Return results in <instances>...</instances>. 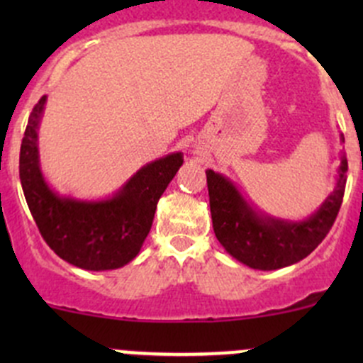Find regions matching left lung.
I'll list each match as a JSON object with an SVG mask.
<instances>
[{
	"instance_id": "obj_1",
	"label": "left lung",
	"mask_w": 363,
	"mask_h": 363,
	"mask_svg": "<svg viewBox=\"0 0 363 363\" xmlns=\"http://www.w3.org/2000/svg\"><path fill=\"white\" fill-rule=\"evenodd\" d=\"M340 140L344 142L342 135ZM346 172L347 160L342 155L334 191L309 218L290 221L252 208L228 177L207 170L216 237L228 255L251 269L276 270L294 265L316 250L330 232L342 203Z\"/></svg>"
}]
</instances>
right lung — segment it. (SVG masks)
Segmentation results:
<instances>
[{
	"instance_id": "1",
	"label": "right lung",
	"mask_w": 363,
	"mask_h": 363,
	"mask_svg": "<svg viewBox=\"0 0 363 363\" xmlns=\"http://www.w3.org/2000/svg\"><path fill=\"white\" fill-rule=\"evenodd\" d=\"M47 96L33 108L21 144L19 175L33 219L60 258L84 270H112L140 252L160 196L182 164V152L144 164L123 188L101 200L61 196L40 168L38 128Z\"/></svg>"
}]
</instances>
